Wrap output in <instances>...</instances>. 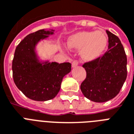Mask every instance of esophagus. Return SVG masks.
Listing matches in <instances>:
<instances>
[{"label":"esophagus","instance_id":"1","mask_svg":"<svg viewBox=\"0 0 134 134\" xmlns=\"http://www.w3.org/2000/svg\"><path fill=\"white\" fill-rule=\"evenodd\" d=\"M78 65H79V62H78L77 60H74L72 62V63H71V67H76V66H78Z\"/></svg>","mask_w":134,"mask_h":134}]
</instances>
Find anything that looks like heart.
<instances>
[{
    "label": "heart",
    "instance_id": "heart-1",
    "mask_svg": "<svg viewBox=\"0 0 134 134\" xmlns=\"http://www.w3.org/2000/svg\"><path fill=\"white\" fill-rule=\"evenodd\" d=\"M108 44V37L103 31H87L74 35L68 39L69 48L81 49V55L85 60H93L104 53Z\"/></svg>",
    "mask_w": 134,
    "mask_h": 134
}]
</instances>
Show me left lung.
<instances>
[{"label":"left lung","instance_id":"1","mask_svg":"<svg viewBox=\"0 0 134 134\" xmlns=\"http://www.w3.org/2000/svg\"><path fill=\"white\" fill-rule=\"evenodd\" d=\"M108 50L102 57L85 63L86 78L81 85L82 93L94 102L112 99L120 92L127 79V59L118 37L106 30Z\"/></svg>","mask_w":134,"mask_h":134}]
</instances>
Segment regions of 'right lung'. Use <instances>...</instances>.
Instances as JSON below:
<instances>
[{
	"mask_svg": "<svg viewBox=\"0 0 134 134\" xmlns=\"http://www.w3.org/2000/svg\"><path fill=\"white\" fill-rule=\"evenodd\" d=\"M54 30H40L29 34L16 48L12 61V75L14 83L30 99L44 102L52 99L60 91L63 79L71 71L69 63H51L41 60L36 46Z\"/></svg>",
	"mask_w": 134,
	"mask_h": 134,
	"instance_id": "right-lung-1",
	"label": "right lung"
}]
</instances>
